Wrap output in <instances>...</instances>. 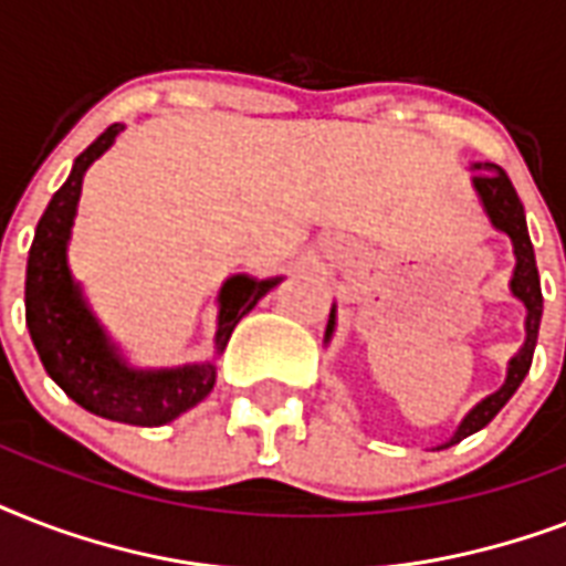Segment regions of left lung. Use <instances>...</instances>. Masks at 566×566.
I'll return each mask as SVG.
<instances>
[{
	"instance_id": "left-lung-1",
	"label": "left lung",
	"mask_w": 566,
	"mask_h": 566,
	"mask_svg": "<svg viewBox=\"0 0 566 566\" xmlns=\"http://www.w3.org/2000/svg\"><path fill=\"white\" fill-rule=\"evenodd\" d=\"M470 170H473L470 185H473L475 199L482 205L484 217H488V222H491L493 229L502 231V234L511 240V249H514V273H511L509 291L511 296L523 305V311H526V319H523L526 340H523V346L509 358L505 381H502L500 390H493L491 396H484L482 402H475L473 408L464 413V420L458 422V429L452 431V438L443 440V443L434 449L455 447L458 440L470 438V434H475L479 429H484V426L502 411V405L517 394V387L523 385V378H526L528 367H532V355H535L537 346V332H541V317H544V293H541L535 247H532V238H528L526 208L520 202V196L517 190H514V185H511L509 172L502 170V167H496V164H470ZM335 328L337 305H332V314H328L326 326V344H332Z\"/></svg>"
}]
</instances>
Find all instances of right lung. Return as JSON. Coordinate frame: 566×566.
Instances as JSON below:
<instances>
[{
  "label": "right lung",
  "mask_w": 566,
  "mask_h": 566,
  "mask_svg": "<svg viewBox=\"0 0 566 566\" xmlns=\"http://www.w3.org/2000/svg\"><path fill=\"white\" fill-rule=\"evenodd\" d=\"M114 123L75 158L73 170L40 217L25 266V326L49 378L84 411L128 426H164L190 411L217 385V358L231 332L275 284V279L229 275L217 293V332L208 361L181 367H135L93 314L82 284L70 270V238L82 199L84 172L119 137Z\"/></svg>",
  "instance_id": "add662e5"
}]
</instances>
